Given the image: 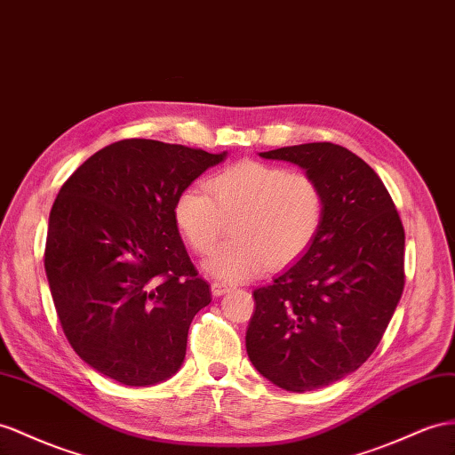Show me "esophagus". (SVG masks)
Here are the masks:
<instances>
[{"mask_svg":"<svg viewBox=\"0 0 455 455\" xmlns=\"http://www.w3.org/2000/svg\"><path fill=\"white\" fill-rule=\"evenodd\" d=\"M230 286L228 284H225V283H213L212 284V292H213V296H223V294H227V292H230Z\"/></svg>","mask_w":455,"mask_h":455,"instance_id":"1","label":"esophagus"}]
</instances>
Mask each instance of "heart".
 <instances>
[{
    "label": "heart",
    "mask_w": 455,
    "mask_h": 455,
    "mask_svg": "<svg viewBox=\"0 0 455 455\" xmlns=\"http://www.w3.org/2000/svg\"><path fill=\"white\" fill-rule=\"evenodd\" d=\"M324 194L307 172L263 161H242L182 190L172 217L182 238L200 255L215 248L230 220L232 240L205 261L219 281L242 283L263 267L281 269L301 258L317 240L324 220Z\"/></svg>",
    "instance_id": "1"
}]
</instances>
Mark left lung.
Instances as JSON below:
<instances>
[{"mask_svg": "<svg viewBox=\"0 0 455 455\" xmlns=\"http://www.w3.org/2000/svg\"><path fill=\"white\" fill-rule=\"evenodd\" d=\"M315 179L324 220L311 248L253 290L246 331L253 367L288 392L344 379L375 352L403 292V225L379 174L331 142L259 154Z\"/></svg>", "mask_w": 455, "mask_h": 455, "instance_id": "obj_1", "label": "left lung"}]
</instances>
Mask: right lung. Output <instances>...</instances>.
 Instances as JSON below:
<instances>
[{
    "label": "right lung",
    "mask_w": 455,
    "mask_h": 455,
    "mask_svg": "<svg viewBox=\"0 0 455 455\" xmlns=\"http://www.w3.org/2000/svg\"><path fill=\"white\" fill-rule=\"evenodd\" d=\"M225 157L131 138L96 151L61 186L44 267L68 344L101 375L149 387L180 369L190 323L212 290L172 207Z\"/></svg>",
    "instance_id": "right-lung-1"
}]
</instances>
